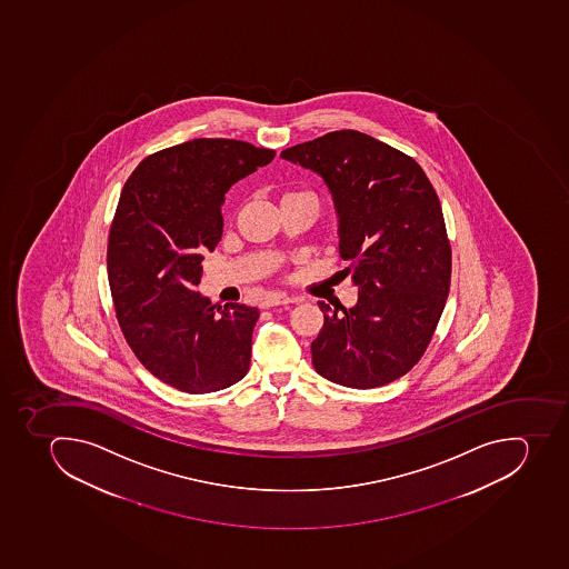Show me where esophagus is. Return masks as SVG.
I'll list each match as a JSON object with an SVG mask.
<instances>
[{"instance_id":"obj_1","label":"esophagus","mask_w":569,"mask_h":569,"mask_svg":"<svg viewBox=\"0 0 569 569\" xmlns=\"http://www.w3.org/2000/svg\"><path fill=\"white\" fill-rule=\"evenodd\" d=\"M290 302H296V299L282 293V291H273L264 299L263 306L264 308H272V306L290 305Z\"/></svg>"}]
</instances>
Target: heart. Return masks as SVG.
I'll return each mask as SVG.
<instances>
[{"mask_svg":"<svg viewBox=\"0 0 569 569\" xmlns=\"http://www.w3.org/2000/svg\"><path fill=\"white\" fill-rule=\"evenodd\" d=\"M284 198H311V200H316V197L310 194V192H290V194H287ZM284 198H282V200H284Z\"/></svg>","mask_w":569,"mask_h":569,"instance_id":"1","label":"heart"}]
</instances>
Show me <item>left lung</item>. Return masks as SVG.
I'll use <instances>...</instances> for the list:
<instances>
[{
	"mask_svg": "<svg viewBox=\"0 0 569 569\" xmlns=\"http://www.w3.org/2000/svg\"><path fill=\"white\" fill-rule=\"evenodd\" d=\"M281 158L325 180L345 273L359 288L342 313L319 301L313 368L353 389L403 377L426 353L449 296L450 243L435 187L411 157L353 129L297 143Z\"/></svg>",
	"mask_w": 569,
	"mask_h": 569,
	"instance_id": "8db88e82",
	"label": "left lung"
}]
</instances>
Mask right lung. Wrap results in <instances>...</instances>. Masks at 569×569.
Listing matches in <instances>:
<instances>
[{"label":"right lung","mask_w":569,"mask_h":569,"mask_svg":"<svg viewBox=\"0 0 569 569\" xmlns=\"http://www.w3.org/2000/svg\"><path fill=\"white\" fill-rule=\"evenodd\" d=\"M273 157L241 140H189L146 158L122 189L108 243L117 319L143 368L178 391H220L249 371L258 308L216 310L197 288L224 194Z\"/></svg>","instance_id":"1"}]
</instances>
